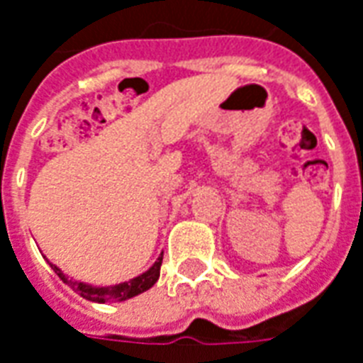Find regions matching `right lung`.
I'll return each mask as SVG.
<instances>
[{
  "mask_svg": "<svg viewBox=\"0 0 363 363\" xmlns=\"http://www.w3.org/2000/svg\"><path fill=\"white\" fill-rule=\"evenodd\" d=\"M161 263H163V253L139 277L129 279V281L120 283V285H110V287H92V285H86V283H80V281H72V279H68L62 271L58 269L57 265L50 263V267L55 269L58 277L67 283L68 287L74 289L76 293L80 296H84L86 301H92V303H121V301H128L131 296H138L139 293L153 287L157 283V279H159V273H161Z\"/></svg>",
  "mask_w": 363,
  "mask_h": 363,
  "instance_id": "add662e5",
  "label": "right lung"
}]
</instances>
